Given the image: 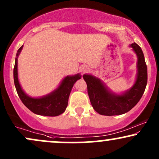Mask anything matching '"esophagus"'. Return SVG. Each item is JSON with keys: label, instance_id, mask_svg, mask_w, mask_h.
<instances>
[{"label": "esophagus", "instance_id": "34e87169", "mask_svg": "<svg viewBox=\"0 0 159 159\" xmlns=\"http://www.w3.org/2000/svg\"><path fill=\"white\" fill-rule=\"evenodd\" d=\"M87 70H88V67H87V66H81L80 67V71H81L82 74L85 73L86 72H87Z\"/></svg>", "mask_w": 159, "mask_h": 159}]
</instances>
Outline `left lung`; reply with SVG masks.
Wrapping results in <instances>:
<instances>
[{"label":"left lung","instance_id":"obj_1","mask_svg":"<svg viewBox=\"0 0 159 159\" xmlns=\"http://www.w3.org/2000/svg\"><path fill=\"white\" fill-rule=\"evenodd\" d=\"M129 46L138 58L136 79L130 89L117 94L111 91L100 78L90 74L83 75L91 105L99 114L114 116L125 114L135 106L143 96L147 84V67L143 53L135 43Z\"/></svg>","mask_w":159,"mask_h":159}]
</instances>
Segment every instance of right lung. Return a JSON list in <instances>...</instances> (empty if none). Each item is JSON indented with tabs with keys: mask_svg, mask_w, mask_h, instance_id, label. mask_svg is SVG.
I'll use <instances>...</instances> for the list:
<instances>
[{
	"mask_svg": "<svg viewBox=\"0 0 159 159\" xmlns=\"http://www.w3.org/2000/svg\"><path fill=\"white\" fill-rule=\"evenodd\" d=\"M21 45L18 50L13 69L14 84L20 99L24 105L34 114L41 116H59L66 111L68 105V100L72 87L81 75L78 73L74 75H67L62 80L60 85L50 93L41 97H31L25 93L21 87L18 77V57L22 50Z\"/></svg>",
	"mask_w": 159,
	"mask_h": 159,
	"instance_id": "1",
	"label": "right lung"
}]
</instances>
